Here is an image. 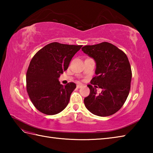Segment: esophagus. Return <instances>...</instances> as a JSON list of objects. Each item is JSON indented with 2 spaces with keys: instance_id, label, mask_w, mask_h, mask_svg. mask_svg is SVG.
<instances>
[{
  "instance_id": "obj_1",
  "label": "esophagus",
  "mask_w": 153,
  "mask_h": 153,
  "mask_svg": "<svg viewBox=\"0 0 153 153\" xmlns=\"http://www.w3.org/2000/svg\"><path fill=\"white\" fill-rule=\"evenodd\" d=\"M83 85H82V84H77V85H76V87H77V88H81V87H82Z\"/></svg>"
}]
</instances>
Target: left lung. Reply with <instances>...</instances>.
<instances>
[{"mask_svg": "<svg viewBox=\"0 0 153 153\" xmlns=\"http://www.w3.org/2000/svg\"><path fill=\"white\" fill-rule=\"evenodd\" d=\"M84 53L96 62V76L87 87L90 93L84 99L87 109L93 114L108 116L122 108L128 98L131 87V69L126 54L108 42L82 48ZM92 85L103 91L100 94ZM96 87V86H95Z\"/></svg>", "mask_w": 153, "mask_h": 153, "instance_id": "1", "label": "left lung"}]
</instances>
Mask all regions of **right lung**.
<instances>
[{
	"label": "right lung",
	"mask_w": 153,
	"mask_h": 153,
	"mask_svg": "<svg viewBox=\"0 0 153 153\" xmlns=\"http://www.w3.org/2000/svg\"><path fill=\"white\" fill-rule=\"evenodd\" d=\"M82 47L54 42L42 48L32 58L26 74V89L39 111L54 115L67 106L76 85L70 82L63 86L58 77L68 69L71 58Z\"/></svg>",
	"instance_id": "add662e5"
}]
</instances>
